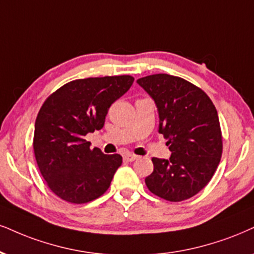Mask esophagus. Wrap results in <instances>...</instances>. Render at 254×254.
Here are the masks:
<instances>
[{
	"label": "esophagus",
	"mask_w": 254,
	"mask_h": 254,
	"mask_svg": "<svg viewBox=\"0 0 254 254\" xmlns=\"http://www.w3.org/2000/svg\"><path fill=\"white\" fill-rule=\"evenodd\" d=\"M137 159V155H134V154H130V153H127V154L124 155V160L126 161H134Z\"/></svg>",
	"instance_id": "esophagus-1"
}]
</instances>
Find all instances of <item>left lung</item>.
<instances>
[{"label": "left lung", "mask_w": 254, "mask_h": 254, "mask_svg": "<svg viewBox=\"0 0 254 254\" xmlns=\"http://www.w3.org/2000/svg\"><path fill=\"white\" fill-rule=\"evenodd\" d=\"M154 100L159 133L168 140L171 158H153L145 179L153 194L168 201L192 198L209 183L223 153L220 124L203 90L181 77L154 74L136 81Z\"/></svg>", "instance_id": "1"}]
</instances>
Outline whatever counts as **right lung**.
Listing matches in <instances>:
<instances>
[{"mask_svg":"<svg viewBox=\"0 0 254 254\" xmlns=\"http://www.w3.org/2000/svg\"><path fill=\"white\" fill-rule=\"evenodd\" d=\"M133 81L129 75L75 80L42 105L35 121L34 153L41 174L59 198L84 203L108 190L122 156L90 149L84 136L101 129L112 103Z\"/></svg>","mask_w":254,"mask_h":254,"instance_id":"obj_1","label":"right lung"}]
</instances>
